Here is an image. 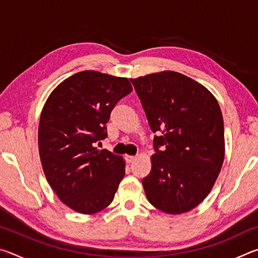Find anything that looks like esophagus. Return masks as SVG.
<instances>
[{"label":"esophagus","instance_id":"obj_1","mask_svg":"<svg viewBox=\"0 0 258 258\" xmlns=\"http://www.w3.org/2000/svg\"><path fill=\"white\" fill-rule=\"evenodd\" d=\"M135 159H137L135 156H126V161H127L128 164H132Z\"/></svg>","mask_w":258,"mask_h":258}]
</instances>
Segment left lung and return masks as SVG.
<instances>
[{"instance_id":"left-lung-1","label":"left lung","mask_w":258,"mask_h":258,"mask_svg":"<svg viewBox=\"0 0 258 258\" xmlns=\"http://www.w3.org/2000/svg\"><path fill=\"white\" fill-rule=\"evenodd\" d=\"M131 82L157 133L151 172L142 180L147 198L164 213L189 212L207 197L223 165L224 123L217 100L200 83L172 71Z\"/></svg>"}]
</instances>
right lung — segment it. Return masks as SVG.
<instances>
[{
	"label": "right lung",
	"mask_w": 258,
	"mask_h": 258,
	"mask_svg": "<svg viewBox=\"0 0 258 258\" xmlns=\"http://www.w3.org/2000/svg\"><path fill=\"white\" fill-rule=\"evenodd\" d=\"M125 77L80 72L52 91L38 126V151L45 177L73 211L95 214L111 204L125 175L121 156L98 150L107 138L116 103L132 92Z\"/></svg>",
	"instance_id": "right-lung-1"
}]
</instances>
